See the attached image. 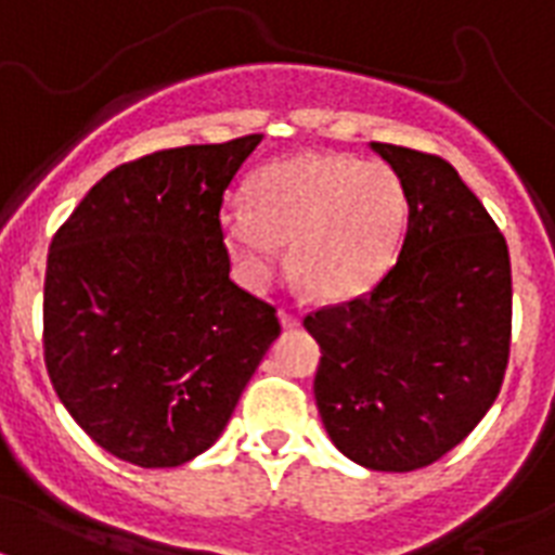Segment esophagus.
<instances>
[{"instance_id":"esophagus-1","label":"esophagus","mask_w":555,"mask_h":555,"mask_svg":"<svg viewBox=\"0 0 555 555\" xmlns=\"http://www.w3.org/2000/svg\"><path fill=\"white\" fill-rule=\"evenodd\" d=\"M278 318H281L283 326H298L300 324V315H298V312H292V309H281V312H278Z\"/></svg>"}]
</instances>
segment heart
Segmentation results:
<instances>
[{"label": "heart", "mask_w": 555, "mask_h": 555, "mask_svg": "<svg viewBox=\"0 0 555 555\" xmlns=\"http://www.w3.org/2000/svg\"><path fill=\"white\" fill-rule=\"evenodd\" d=\"M248 208L219 217V234L240 278L266 286L292 272L318 298H356L388 272L405 222V191L385 165L300 153L263 167L248 182Z\"/></svg>", "instance_id": "obj_1"}]
</instances>
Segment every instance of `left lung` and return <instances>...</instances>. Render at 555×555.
<instances>
[{"label":"left lung","instance_id":"left-lung-1","mask_svg":"<svg viewBox=\"0 0 555 555\" xmlns=\"http://www.w3.org/2000/svg\"><path fill=\"white\" fill-rule=\"evenodd\" d=\"M397 170L408 229L364 295L304 318L321 345L315 402L336 449L376 472L431 466L495 402L513 338L504 234L446 158L371 144Z\"/></svg>","mask_w":555,"mask_h":555}]
</instances>
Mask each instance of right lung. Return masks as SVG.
Returning <instances> with one entry per match:
<instances>
[{"mask_svg": "<svg viewBox=\"0 0 555 555\" xmlns=\"http://www.w3.org/2000/svg\"><path fill=\"white\" fill-rule=\"evenodd\" d=\"M263 135L158 150L115 167L51 240L42 353L101 449L167 469L210 449L269 345L278 309L229 278L219 210Z\"/></svg>", "mask_w": 555, "mask_h": 555, "instance_id": "1", "label": "right lung"}]
</instances>
